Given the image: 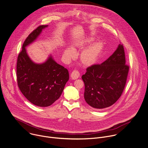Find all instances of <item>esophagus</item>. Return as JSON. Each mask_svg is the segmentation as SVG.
Masks as SVG:
<instances>
[{
	"mask_svg": "<svg viewBox=\"0 0 148 148\" xmlns=\"http://www.w3.org/2000/svg\"><path fill=\"white\" fill-rule=\"evenodd\" d=\"M80 74L78 70H74L71 74V77L73 79H76L79 77Z\"/></svg>",
	"mask_w": 148,
	"mask_h": 148,
	"instance_id": "obj_1",
	"label": "esophagus"
}]
</instances>
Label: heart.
Segmentation results:
<instances>
[{
	"label": "heart",
	"mask_w": 148,
	"mask_h": 148,
	"mask_svg": "<svg viewBox=\"0 0 148 148\" xmlns=\"http://www.w3.org/2000/svg\"><path fill=\"white\" fill-rule=\"evenodd\" d=\"M93 41V39H86L77 43V45L79 47H82L88 45ZM103 49V44L97 41L93 43L86 48H85L81 54V60L83 63L85 64H92L96 62L101 50ZM75 51L73 48L69 47L66 51L65 53L67 56L71 57L74 54Z\"/></svg>",
	"instance_id": "heart-1"
}]
</instances>
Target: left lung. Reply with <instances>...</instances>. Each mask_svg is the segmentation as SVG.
<instances>
[{"instance_id": "1", "label": "left lung", "mask_w": 148, "mask_h": 148, "mask_svg": "<svg viewBox=\"0 0 148 148\" xmlns=\"http://www.w3.org/2000/svg\"><path fill=\"white\" fill-rule=\"evenodd\" d=\"M125 53L122 44L100 64L86 69L82 76L85 84L84 99L92 107L103 109L113 105L121 96L129 70L125 64Z\"/></svg>"}]
</instances>
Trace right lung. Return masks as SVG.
<instances>
[{"mask_svg":"<svg viewBox=\"0 0 148 148\" xmlns=\"http://www.w3.org/2000/svg\"><path fill=\"white\" fill-rule=\"evenodd\" d=\"M48 26H39L28 36L16 63L17 82L21 92L30 103L41 107L52 105L60 97L69 79L67 69L58 64L51 55L45 62L36 63L26 52V47Z\"/></svg>","mask_w":148,"mask_h":148,"instance_id":"right-lung-1","label":"right lung"}]
</instances>
